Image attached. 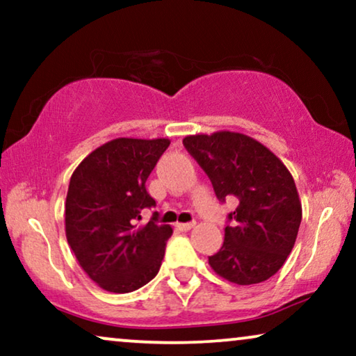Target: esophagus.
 Listing matches in <instances>:
<instances>
[{
  "label": "esophagus",
  "instance_id": "obj_1",
  "mask_svg": "<svg viewBox=\"0 0 356 356\" xmlns=\"http://www.w3.org/2000/svg\"><path fill=\"white\" fill-rule=\"evenodd\" d=\"M177 227L179 228V230H183V232H188V230H191V228L196 227V222H188V223H177Z\"/></svg>",
  "mask_w": 356,
  "mask_h": 356
}]
</instances>
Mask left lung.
I'll return each mask as SVG.
<instances>
[{
  "label": "left lung",
  "instance_id": "left-lung-1",
  "mask_svg": "<svg viewBox=\"0 0 356 356\" xmlns=\"http://www.w3.org/2000/svg\"><path fill=\"white\" fill-rule=\"evenodd\" d=\"M184 147L197 160L220 201L236 197L220 251L209 264L236 285L270 279L293 250L301 223V201L284 162L259 140L233 131L193 134Z\"/></svg>",
  "mask_w": 356,
  "mask_h": 356
}]
</instances>
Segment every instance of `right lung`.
<instances>
[{
    "label": "right lung",
    "instance_id": "1",
    "mask_svg": "<svg viewBox=\"0 0 356 356\" xmlns=\"http://www.w3.org/2000/svg\"><path fill=\"white\" fill-rule=\"evenodd\" d=\"M170 139L118 138L87 155L72 173L66 196L67 245L100 289L129 293L157 275L172 236L157 217L139 225L140 211L155 206L145 189Z\"/></svg>",
    "mask_w": 356,
    "mask_h": 356
}]
</instances>
